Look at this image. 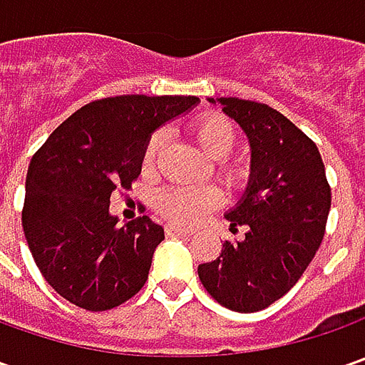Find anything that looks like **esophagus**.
<instances>
[{
  "instance_id": "1",
  "label": "esophagus",
  "mask_w": 365,
  "mask_h": 365,
  "mask_svg": "<svg viewBox=\"0 0 365 365\" xmlns=\"http://www.w3.org/2000/svg\"><path fill=\"white\" fill-rule=\"evenodd\" d=\"M166 235L175 237V235H190L189 230H182V227H176V225H166Z\"/></svg>"
}]
</instances>
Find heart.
Masks as SVG:
<instances>
[{
  "label": "heart",
  "instance_id": "1",
  "mask_svg": "<svg viewBox=\"0 0 365 365\" xmlns=\"http://www.w3.org/2000/svg\"><path fill=\"white\" fill-rule=\"evenodd\" d=\"M192 140L201 146L207 156L217 158L219 176L230 190H244L252 180V166L242 156H230L235 148V128L221 113H207L192 121ZM164 133L154 132L142 150V168L152 170L164 150ZM219 205V190L213 187H164L154 195V207L162 217L178 223L192 225L207 211Z\"/></svg>",
  "mask_w": 365,
  "mask_h": 365
}]
</instances>
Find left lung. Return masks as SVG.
<instances>
[{"label":"left lung","instance_id":"left-lung-1","mask_svg":"<svg viewBox=\"0 0 365 365\" xmlns=\"http://www.w3.org/2000/svg\"><path fill=\"white\" fill-rule=\"evenodd\" d=\"M215 103V99H209ZM252 146V180L225 217L245 240L225 242L217 259L199 264L205 290L225 309L256 313L299 282L323 242L331 187L317 144L266 103L217 99Z\"/></svg>","mask_w":365,"mask_h":365}]
</instances>
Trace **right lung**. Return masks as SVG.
I'll return each mask as SVG.
<instances>
[{
  "instance_id": "add662e5",
  "label": "right lung",
  "mask_w": 365,
  "mask_h": 365,
  "mask_svg": "<svg viewBox=\"0 0 365 365\" xmlns=\"http://www.w3.org/2000/svg\"><path fill=\"white\" fill-rule=\"evenodd\" d=\"M197 101L192 95L97 99L32 156L21 227L38 270L63 299L99 313L146 284L164 230L148 215L118 225L109 199L113 190L132 189L150 133Z\"/></svg>"
}]
</instances>
